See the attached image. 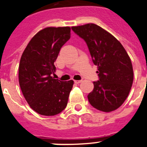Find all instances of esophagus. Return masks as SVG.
<instances>
[{
	"label": "esophagus",
	"instance_id": "esophagus-1",
	"mask_svg": "<svg viewBox=\"0 0 147 147\" xmlns=\"http://www.w3.org/2000/svg\"><path fill=\"white\" fill-rule=\"evenodd\" d=\"M82 82V80H75L74 81V83H76V84H80V83Z\"/></svg>",
	"mask_w": 147,
	"mask_h": 147
}]
</instances>
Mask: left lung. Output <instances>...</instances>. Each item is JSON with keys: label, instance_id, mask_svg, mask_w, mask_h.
<instances>
[{"label": "left lung", "instance_id": "1", "mask_svg": "<svg viewBox=\"0 0 147 147\" xmlns=\"http://www.w3.org/2000/svg\"><path fill=\"white\" fill-rule=\"evenodd\" d=\"M71 29L87 43L92 60L98 66L99 80L88 94L94 108L111 112L124 103L133 82V69L129 55L117 39L102 27L88 23Z\"/></svg>", "mask_w": 147, "mask_h": 147}]
</instances>
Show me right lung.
<instances>
[{
	"instance_id": "1",
	"label": "right lung",
	"mask_w": 147,
	"mask_h": 147,
	"mask_svg": "<svg viewBox=\"0 0 147 147\" xmlns=\"http://www.w3.org/2000/svg\"><path fill=\"white\" fill-rule=\"evenodd\" d=\"M70 37L68 26L45 28L32 37L21 56L20 89L30 107L40 115H55L67 106L74 81H60L51 74L59 51Z\"/></svg>"
}]
</instances>
